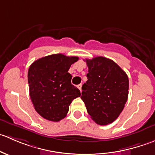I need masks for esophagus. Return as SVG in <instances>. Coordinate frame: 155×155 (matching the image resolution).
Segmentation results:
<instances>
[{
	"mask_svg": "<svg viewBox=\"0 0 155 155\" xmlns=\"http://www.w3.org/2000/svg\"><path fill=\"white\" fill-rule=\"evenodd\" d=\"M77 87L79 89V90H80V91H82V84H79V85H78Z\"/></svg>",
	"mask_w": 155,
	"mask_h": 155,
	"instance_id": "esophagus-1",
	"label": "esophagus"
}]
</instances>
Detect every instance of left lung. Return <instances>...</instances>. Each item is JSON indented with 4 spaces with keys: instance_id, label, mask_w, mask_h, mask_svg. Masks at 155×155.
Masks as SVG:
<instances>
[{
    "instance_id": "8db88e82",
    "label": "left lung",
    "mask_w": 155,
    "mask_h": 155,
    "mask_svg": "<svg viewBox=\"0 0 155 155\" xmlns=\"http://www.w3.org/2000/svg\"><path fill=\"white\" fill-rule=\"evenodd\" d=\"M85 61L87 81L82 87L81 98L92 120L100 125H107L119 116L127 101L128 76L107 58L100 56Z\"/></svg>"
}]
</instances>
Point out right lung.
<instances>
[{
  "label": "right lung",
  "instance_id": "right-lung-1",
  "mask_svg": "<svg viewBox=\"0 0 155 155\" xmlns=\"http://www.w3.org/2000/svg\"><path fill=\"white\" fill-rule=\"evenodd\" d=\"M79 60L75 56L54 54L31 64L28 80L29 94L34 109L43 118L59 121L66 117L69 106L80 91L71 84L70 66Z\"/></svg>",
  "mask_w": 155,
  "mask_h": 155
}]
</instances>
